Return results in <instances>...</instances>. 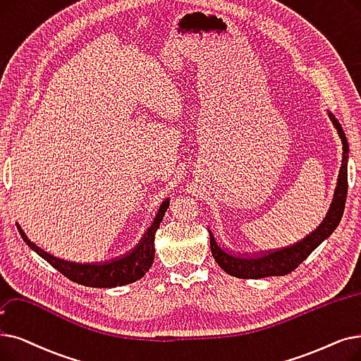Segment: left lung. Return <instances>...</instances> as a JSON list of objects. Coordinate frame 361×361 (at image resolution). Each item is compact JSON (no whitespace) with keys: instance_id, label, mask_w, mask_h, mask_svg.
I'll return each mask as SVG.
<instances>
[{"instance_id":"8db88e82","label":"left lung","mask_w":361,"mask_h":361,"mask_svg":"<svg viewBox=\"0 0 361 361\" xmlns=\"http://www.w3.org/2000/svg\"><path fill=\"white\" fill-rule=\"evenodd\" d=\"M331 116L335 128L338 130V134L342 140V165L339 169L338 176V185L335 189L334 202L331 203V208L326 218L322 221V224L312 231L311 234L301 242H298L292 246L271 250L264 255H236L228 252L227 249L218 245L212 231L209 230L211 238V252L216 264L221 267L227 274L239 277V279H262L269 276H285L293 271L298 265H300L311 252L314 250L324 239H327L334 230L341 223V218L343 214V208H345L347 200V192H348V142L345 133H343L341 123L338 119L329 114Z\"/></svg>"}]
</instances>
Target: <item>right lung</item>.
Wrapping results in <instances>:
<instances>
[{
	"mask_svg": "<svg viewBox=\"0 0 361 361\" xmlns=\"http://www.w3.org/2000/svg\"><path fill=\"white\" fill-rule=\"evenodd\" d=\"M168 207H169V199H166L162 203L153 224L143 236L142 242H140L130 254L112 261H106V262L81 264V262L60 259L49 252H45L44 249L37 246L34 242H30L19 224H18V230L20 233L22 239L26 242V245L30 249L35 250L41 258H44L47 262L51 264L57 271L66 276L69 280L75 281V283H80L90 288H116V286L128 285V283H133V281L140 280L152 267L153 259H154V233L159 228V224L162 221Z\"/></svg>",
	"mask_w": 361,
	"mask_h": 361,
	"instance_id": "add662e5",
	"label": "right lung"
}]
</instances>
